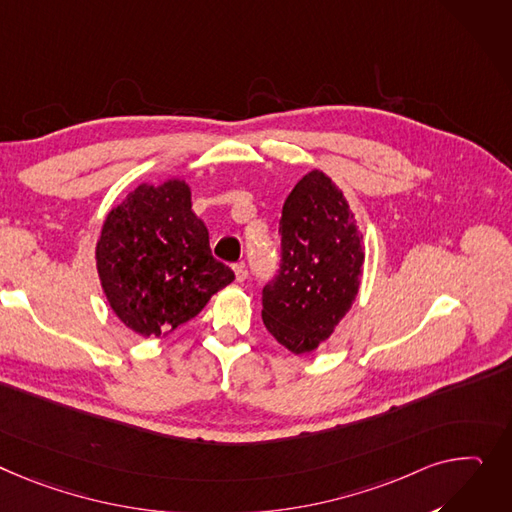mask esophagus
<instances>
[{
	"label": "esophagus",
	"instance_id": "34e87169",
	"mask_svg": "<svg viewBox=\"0 0 512 512\" xmlns=\"http://www.w3.org/2000/svg\"><path fill=\"white\" fill-rule=\"evenodd\" d=\"M247 267L243 265V263H238V265H234V278H236V282H245L247 280Z\"/></svg>",
	"mask_w": 512,
	"mask_h": 512
}]
</instances>
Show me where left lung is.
Listing matches in <instances>:
<instances>
[{
    "mask_svg": "<svg viewBox=\"0 0 512 512\" xmlns=\"http://www.w3.org/2000/svg\"><path fill=\"white\" fill-rule=\"evenodd\" d=\"M282 263L263 288V323L296 356L315 352L352 309L364 269L350 203L323 170L304 175L284 201Z\"/></svg>",
    "mask_w": 512,
    "mask_h": 512,
    "instance_id": "obj_1",
    "label": "left lung"
}]
</instances>
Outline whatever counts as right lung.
<instances>
[{
    "mask_svg": "<svg viewBox=\"0 0 512 512\" xmlns=\"http://www.w3.org/2000/svg\"><path fill=\"white\" fill-rule=\"evenodd\" d=\"M191 206V185L173 177L138 185L102 222L94 249L102 292L142 337L173 333L234 280Z\"/></svg>",
    "mask_w": 512,
    "mask_h": 512,
    "instance_id": "obj_1",
    "label": "right lung"
}]
</instances>
